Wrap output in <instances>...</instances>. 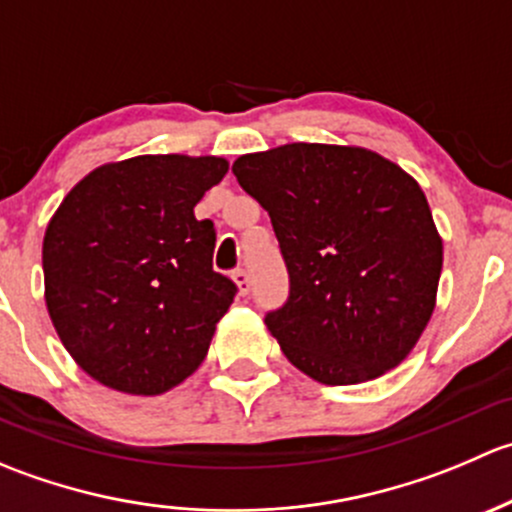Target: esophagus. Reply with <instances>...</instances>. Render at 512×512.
<instances>
[{
	"label": "esophagus",
	"mask_w": 512,
	"mask_h": 512,
	"mask_svg": "<svg viewBox=\"0 0 512 512\" xmlns=\"http://www.w3.org/2000/svg\"><path fill=\"white\" fill-rule=\"evenodd\" d=\"M232 282H235L237 292H240V294L250 292V277H247L245 270H235V272H232Z\"/></svg>",
	"instance_id": "esophagus-1"
}]
</instances>
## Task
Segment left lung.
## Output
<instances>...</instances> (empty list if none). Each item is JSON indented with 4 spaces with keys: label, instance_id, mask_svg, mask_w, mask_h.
Returning <instances> with one entry per match:
<instances>
[{
    "label": "left lung",
    "instance_id": "left-lung-1",
    "mask_svg": "<svg viewBox=\"0 0 512 512\" xmlns=\"http://www.w3.org/2000/svg\"><path fill=\"white\" fill-rule=\"evenodd\" d=\"M270 213L289 299L265 317L299 371L361 384L406 359L436 309L443 240L421 185L361 146L285 143L232 163Z\"/></svg>",
    "mask_w": 512,
    "mask_h": 512
}]
</instances>
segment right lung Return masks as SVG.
<instances>
[{"label":"right lung","mask_w":512,"mask_h":512,"mask_svg":"<svg viewBox=\"0 0 512 512\" xmlns=\"http://www.w3.org/2000/svg\"><path fill=\"white\" fill-rule=\"evenodd\" d=\"M220 156H136L91 170L51 215L44 299L71 359L98 384L160 396L208 356L235 285L213 270L215 230L195 205Z\"/></svg>","instance_id":"right-lung-1"}]
</instances>
